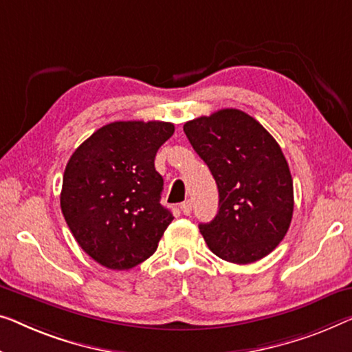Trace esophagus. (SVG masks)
I'll return each instance as SVG.
<instances>
[{
	"instance_id": "esophagus-1",
	"label": "esophagus",
	"mask_w": 352,
	"mask_h": 352,
	"mask_svg": "<svg viewBox=\"0 0 352 352\" xmlns=\"http://www.w3.org/2000/svg\"><path fill=\"white\" fill-rule=\"evenodd\" d=\"M180 210L183 212V214H185V217H190L191 212H192V202L191 201H185L180 206Z\"/></svg>"
}]
</instances>
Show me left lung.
Wrapping results in <instances>:
<instances>
[{
  "label": "left lung",
  "instance_id": "1",
  "mask_svg": "<svg viewBox=\"0 0 352 352\" xmlns=\"http://www.w3.org/2000/svg\"><path fill=\"white\" fill-rule=\"evenodd\" d=\"M218 185L219 208L199 224L208 248L234 264H251L274 251L289 229L292 177L276 140L239 109H221L183 126Z\"/></svg>",
  "mask_w": 352,
  "mask_h": 352
}]
</instances>
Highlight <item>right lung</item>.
<instances>
[{
	"label": "right lung",
	"mask_w": 352,
	"mask_h": 352,
	"mask_svg": "<svg viewBox=\"0 0 352 352\" xmlns=\"http://www.w3.org/2000/svg\"><path fill=\"white\" fill-rule=\"evenodd\" d=\"M167 122H113L72 153L61 188V212L80 248L112 270L148 259L172 223L161 206L160 146L174 134Z\"/></svg>",
	"instance_id": "add662e5"
}]
</instances>
